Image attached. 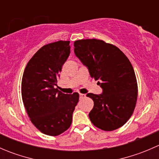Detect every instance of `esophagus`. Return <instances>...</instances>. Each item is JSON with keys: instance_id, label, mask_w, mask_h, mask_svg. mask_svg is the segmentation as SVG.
<instances>
[{"instance_id": "obj_1", "label": "esophagus", "mask_w": 159, "mask_h": 159, "mask_svg": "<svg viewBox=\"0 0 159 159\" xmlns=\"http://www.w3.org/2000/svg\"><path fill=\"white\" fill-rule=\"evenodd\" d=\"M85 98V94H80V98Z\"/></svg>"}]
</instances>
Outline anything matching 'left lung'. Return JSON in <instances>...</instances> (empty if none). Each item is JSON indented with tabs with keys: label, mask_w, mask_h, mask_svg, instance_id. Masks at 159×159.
<instances>
[{
	"label": "left lung",
	"mask_w": 159,
	"mask_h": 159,
	"mask_svg": "<svg viewBox=\"0 0 159 159\" xmlns=\"http://www.w3.org/2000/svg\"><path fill=\"white\" fill-rule=\"evenodd\" d=\"M74 46L75 55L103 89L101 94H87L94 102L90 120L103 131L119 129L131 118L137 102V79L131 62L118 48L102 40H78Z\"/></svg>",
	"instance_id": "obj_1"
}]
</instances>
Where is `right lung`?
<instances>
[{
  "mask_svg": "<svg viewBox=\"0 0 159 159\" xmlns=\"http://www.w3.org/2000/svg\"><path fill=\"white\" fill-rule=\"evenodd\" d=\"M69 41L41 48L26 65L21 96L30 121L43 134L57 136L70 128L78 93L66 94L55 89L59 73L70 54Z\"/></svg>",
  "mask_w": 159,
  "mask_h": 159,
  "instance_id": "add662e5",
  "label": "right lung"
}]
</instances>
